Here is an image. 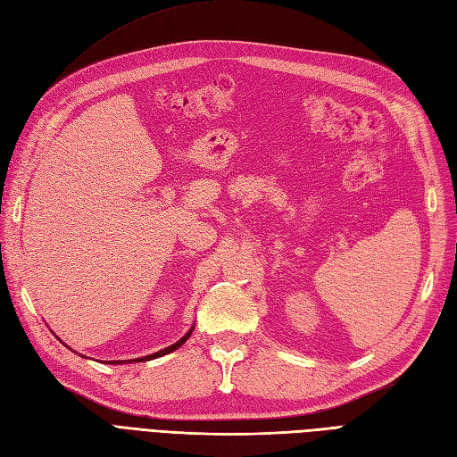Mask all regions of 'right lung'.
<instances>
[{
    "label": "right lung",
    "mask_w": 457,
    "mask_h": 457,
    "mask_svg": "<svg viewBox=\"0 0 457 457\" xmlns=\"http://www.w3.org/2000/svg\"><path fill=\"white\" fill-rule=\"evenodd\" d=\"M190 334H192V329L188 331V334L183 337V339H179L175 345H170V347L168 349H163V351H158V353H154V354H148V356H143V358H135V362L137 361H143V362H146V361H152V358H158V356H163V354H168V353H173L175 349H179V347H181V345L190 337ZM123 362V361H121ZM129 362V361H128ZM110 364H120V362H110Z\"/></svg>",
    "instance_id": "1"
}]
</instances>
